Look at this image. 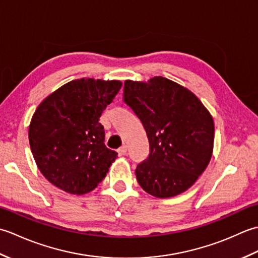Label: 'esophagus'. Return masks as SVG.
Wrapping results in <instances>:
<instances>
[{"instance_id": "1", "label": "esophagus", "mask_w": 258, "mask_h": 258, "mask_svg": "<svg viewBox=\"0 0 258 258\" xmlns=\"http://www.w3.org/2000/svg\"><path fill=\"white\" fill-rule=\"evenodd\" d=\"M126 152H127V146H126L125 144L120 146L119 149L117 150V153H118V155H119V156L125 155V154H126Z\"/></svg>"}]
</instances>
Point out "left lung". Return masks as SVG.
<instances>
[{
  "instance_id": "obj_1",
  "label": "left lung",
  "mask_w": 258,
  "mask_h": 258,
  "mask_svg": "<svg viewBox=\"0 0 258 258\" xmlns=\"http://www.w3.org/2000/svg\"><path fill=\"white\" fill-rule=\"evenodd\" d=\"M123 95L150 143L149 157L135 169L141 187L158 199L187 190L213 154L211 113L193 92L163 76L126 80Z\"/></svg>"
}]
</instances>
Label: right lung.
<instances>
[{
	"mask_svg": "<svg viewBox=\"0 0 258 258\" xmlns=\"http://www.w3.org/2000/svg\"><path fill=\"white\" fill-rule=\"evenodd\" d=\"M122 86L119 81L80 79L48 95L33 114L29 140L36 165L48 182L70 194L94 189L117 153L104 144L98 122Z\"/></svg>",
	"mask_w": 258,
	"mask_h": 258,
	"instance_id": "add662e5",
	"label": "right lung"
}]
</instances>
